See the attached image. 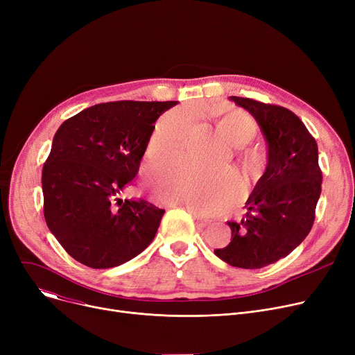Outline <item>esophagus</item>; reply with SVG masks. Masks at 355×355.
<instances>
[{"mask_svg":"<svg viewBox=\"0 0 355 355\" xmlns=\"http://www.w3.org/2000/svg\"><path fill=\"white\" fill-rule=\"evenodd\" d=\"M173 207H175V206H173ZM193 217H194V221H196V225H197L198 227H207V226L210 225V220L201 218V217H200V216H197L196 213H193Z\"/></svg>","mask_w":355,"mask_h":355,"instance_id":"34e87169","label":"esophagus"}]
</instances>
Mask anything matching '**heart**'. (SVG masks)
Wrapping results in <instances>:
<instances>
[{"instance_id":"heart-1","label":"heart","mask_w":355,"mask_h":355,"mask_svg":"<svg viewBox=\"0 0 355 355\" xmlns=\"http://www.w3.org/2000/svg\"><path fill=\"white\" fill-rule=\"evenodd\" d=\"M191 125L187 110H173L154 128L148 139L145 158L158 162L175 155ZM220 132L234 145H245L257 134V122L245 112H230L218 121ZM249 164L260 159L257 151L246 155ZM154 191L159 201L189 209L196 214H213L225 209L237 197L240 181L227 170H198L181 162L168 164L154 174Z\"/></svg>"}]
</instances>
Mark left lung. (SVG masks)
Returning a JSON list of instances; mask_svg holds the SVG:
<instances>
[{
  "instance_id": "1",
  "label": "left lung",
  "mask_w": 355,
  "mask_h": 355,
  "mask_svg": "<svg viewBox=\"0 0 355 355\" xmlns=\"http://www.w3.org/2000/svg\"><path fill=\"white\" fill-rule=\"evenodd\" d=\"M257 121L268 144V165L246 201V216L227 221L232 241L216 256L241 269H260L286 257L312 229L321 196L318 145L286 107L230 96Z\"/></svg>"
}]
</instances>
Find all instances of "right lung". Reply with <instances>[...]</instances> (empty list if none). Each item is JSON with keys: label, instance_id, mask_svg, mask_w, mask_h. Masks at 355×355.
Here are the masks:
<instances>
[{"label": "right lung", "instance_id": "right-lung-1", "mask_svg": "<svg viewBox=\"0 0 355 355\" xmlns=\"http://www.w3.org/2000/svg\"><path fill=\"white\" fill-rule=\"evenodd\" d=\"M177 103H99L58 129L42 173L44 218L78 262L115 268L154 240L165 210L119 194L138 174L155 121Z\"/></svg>", "mask_w": 355, "mask_h": 355}]
</instances>
